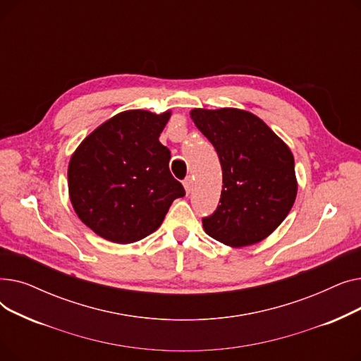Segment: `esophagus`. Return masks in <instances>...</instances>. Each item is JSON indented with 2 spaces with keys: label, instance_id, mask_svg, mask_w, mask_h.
Wrapping results in <instances>:
<instances>
[{
  "label": "esophagus",
  "instance_id": "esophagus-1",
  "mask_svg": "<svg viewBox=\"0 0 361 361\" xmlns=\"http://www.w3.org/2000/svg\"><path fill=\"white\" fill-rule=\"evenodd\" d=\"M183 184H184L185 192H187V193H190V192H192V188H193V180H192V177L188 176V177L183 181Z\"/></svg>",
  "mask_w": 361,
  "mask_h": 361
}]
</instances>
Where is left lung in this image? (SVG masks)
<instances>
[{"label":"left lung","instance_id":"obj_1","mask_svg":"<svg viewBox=\"0 0 361 361\" xmlns=\"http://www.w3.org/2000/svg\"><path fill=\"white\" fill-rule=\"evenodd\" d=\"M190 116L222 166L219 204L202 218L206 234L231 247L267 238L287 218L297 196L291 150L252 112L193 109Z\"/></svg>","mask_w":361,"mask_h":361}]
</instances>
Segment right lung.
Instances as JSON below:
<instances>
[{
	"label": "right lung",
	"mask_w": 361,
	"mask_h": 361,
	"mask_svg": "<svg viewBox=\"0 0 361 361\" xmlns=\"http://www.w3.org/2000/svg\"><path fill=\"white\" fill-rule=\"evenodd\" d=\"M171 112L124 111L75 149L68 165L70 200L78 216L105 240L135 243L162 224L185 195L169 171L159 135Z\"/></svg>",
	"instance_id": "1"
}]
</instances>
